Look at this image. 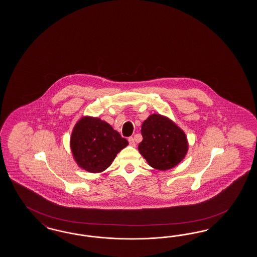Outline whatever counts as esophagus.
Listing matches in <instances>:
<instances>
[{"mask_svg":"<svg viewBox=\"0 0 257 257\" xmlns=\"http://www.w3.org/2000/svg\"><path fill=\"white\" fill-rule=\"evenodd\" d=\"M128 141H129V144H130L131 146H136V142H135L134 138H129V139H128Z\"/></svg>","mask_w":257,"mask_h":257,"instance_id":"esophagus-1","label":"esophagus"}]
</instances>
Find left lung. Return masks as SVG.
Masks as SVG:
<instances>
[{"instance_id": "8db88e82", "label": "left lung", "mask_w": 257, "mask_h": 257, "mask_svg": "<svg viewBox=\"0 0 257 257\" xmlns=\"http://www.w3.org/2000/svg\"><path fill=\"white\" fill-rule=\"evenodd\" d=\"M141 135L143 140L139 145L140 155L156 170H171L187 156L186 134L166 116L150 115L142 123Z\"/></svg>"}]
</instances>
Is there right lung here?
<instances>
[{"label": "right lung", "instance_id": "1", "mask_svg": "<svg viewBox=\"0 0 257 257\" xmlns=\"http://www.w3.org/2000/svg\"><path fill=\"white\" fill-rule=\"evenodd\" d=\"M70 144L78 166L88 172L99 173L108 168L128 141L100 117L85 116L74 125Z\"/></svg>", "mask_w": 257, "mask_h": 257}]
</instances>
